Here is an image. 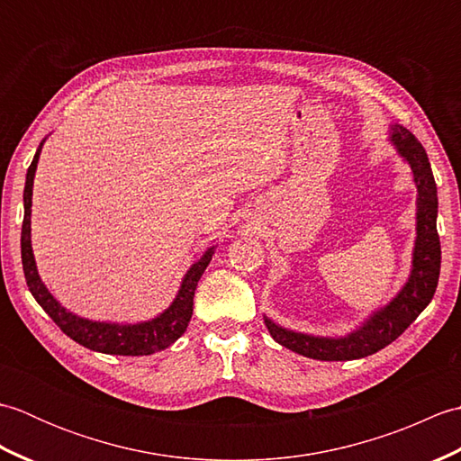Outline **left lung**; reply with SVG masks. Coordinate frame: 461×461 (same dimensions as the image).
Returning <instances> with one entry per match:
<instances>
[{"mask_svg": "<svg viewBox=\"0 0 461 461\" xmlns=\"http://www.w3.org/2000/svg\"><path fill=\"white\" fill-rule=\"evenodd\" d=\"M393 139L400 156L410 164L418 188V213H416V246L412 273L404 289L388 303L384 309L376 311L358 330L340 339L311 337L303 332L281 329L266 317V325L279 345L315 360H355L375 355L388 347L412 325L428 303L432 301L438 279L442 249L436 228L438 218V190L428 154L416 136L404 126H393Z\"/></svg>", "mask_w": 461, "mask_h": 461, "instance_id": "obj_1", "label": "left lung"}]
</instances>
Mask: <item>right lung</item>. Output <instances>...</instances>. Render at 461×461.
Returning <instances> with one entry per match:
<instances>
[{
	"label": "right lung",
	"instance_id": "obj_1",
	"mask_svg": "<svg viewBox=\"0 0 461 461\" xmlns=\"http://www.w3.org/2000/svg\"><path fill=\"white\" fill-rule=\"evenodd\" d=\"M43 142L33 156L32 166L27 168L25 178V190H23V225H22V263L27 287L39 305L43 307L49 317L55 321V325L61 329L67 337H71L79 345L104 352V355H121V357H142V355H154V352L168 348L174 340H178L184 330L188 329V322L192 319L194 311V293L198 287V281L202 273L212 261L213 248H210L203 256L194 263L190 271L185 273L182 281V287L176 295L172 305L166 309L160 317L152 321L139 322V325H113V322H95L73 315L67 309H63L53 299L51 293L39 279V273L35 267L33 249H32V194H33V176L37 168L39 152H41Z\"/></svg>",
	"mask_w": 461,
	"mask_h": 461
}]
</instances>
